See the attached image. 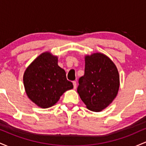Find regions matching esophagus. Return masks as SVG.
I'll return each instance as SVG.
<instances>
[{"label":"esophagus","instance_id":"1","mask_svg":"<svg viewBox=\"0 0 146 146\" xmlns=\"http://www.w3.org/2000/svg\"><path fill=\"white\" fill-rule=\"evenodd\" d=\"M73 88H74V89H75V88H76V87H77L76 82L73 81Z\"/></svg>","mask_w":146,"mask_h":146}]
</instances>
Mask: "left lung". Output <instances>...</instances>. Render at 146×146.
<instances>
[{
  "label": "left lung",
  "instance_id": "left-lung-1",
  "mask_svg": "<svg viewBox=\"0 0 146 146\" xmlns=\"http://www.w3.org/2000/svg\"><path fill=\"white\" fill-rule=\"evenodd\" d=\"M119 75L111 60L101 53L85 56L84 75L79 79L78 93L88 110L100 112L116 98Z\"/></svg>",
  "mask_w": 146,
  "mask_h": 146
}]
</instances>
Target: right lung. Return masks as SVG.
Listing matches in <instances>:
<instances>
[{
    "label": "right lung",
    "mask_w": 146,
    "mask_h": 146,
    "mask_svg": "<svg viewBox=\"0 0 146 146\" xmlns=\"http://www.w3.org/2000/svg\"><path fill=\"white\" fill-rule=\"evenodd\" d=\"M58 61V56L44 52L30 64L23 75L27 95L42 108L53 106L64 92L73 88Z\"/></svg>",
    "instance_id": "right-lung-1"
}]
</instances>
